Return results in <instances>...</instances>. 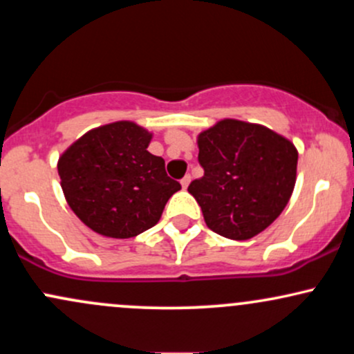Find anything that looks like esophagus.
<instances>
[{
  "instance_id": "obj_1",
  "label": "esophagus",
  "mask_w": 354,
  "mask_h": 354,
  "mask_svg": "<svg viewBox=\"0 0 354 354\" xmlns=\"http://www.w3.org/2000/svg\"><path fill=\"white\" fill-rule=\"evenodd\" d=\"M189 181H191V176H189V174H186V176L183 178V180H181V186H183V189H186V188H188Z\"/></svg>"
}]
</instances>
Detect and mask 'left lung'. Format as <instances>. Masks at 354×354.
<instances>
[{
    "instance_id": "left-lung-1",
    "label": "left lung",
    "mask_w": 354,
    "mask_h": 354,
    "mask_svg": "<svg viewBox=\"0 0 354 354\" xmlns=\"http://www.w3.org/2000/svg\"><path fill=\"white\" fill-rule=\"evenodd\" d=\"M205 169L188 191L206 226L221 236L250 239L281 214L296 183L298 151L266 126L221 120L198 135Z\"/></svg>"
}]
</instances>
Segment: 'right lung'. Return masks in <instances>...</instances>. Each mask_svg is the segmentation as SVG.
<instances>
[{"mask_svg":"<svg viewBox=\"0 0 354 354\" xmlns=\"http://www.w3.org/2000/svg\"><path fill=\"white\" fill-rule=\"evenodd\" d=\"M151 133L133 121L91 129L58 160L61 188L88 228L108 238H133L160 221L181 189L165 160L148 151Z\"/></svg>","mask_w":354,"mask_h":354,"instance_id":"right-lung-1","label":"right lung"}]
</instances>
